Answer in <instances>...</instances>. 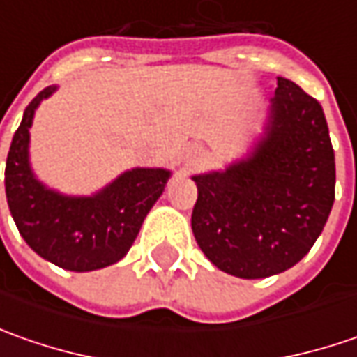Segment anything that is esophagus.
I'll use <instances>...</instances> for the list:
<instances>
[{
    "mask_svg": "<svg viewBox=\"0 0 357 357\" xmlns=\"http://www.w3.org/2000/svg\"><path fill=\"white\" fill-rule=\"evenodd\" d=\"M202 157H204V153H202V149H200L199 144L188 146V151H186V157H185L186 167H197L200 160H202Z\"/></svg>",
    "mask_w": 357,
    "mask_h": 357,
    "instance_id": "esophagus-1",
    "label": "esophagus"
}]
</instances>
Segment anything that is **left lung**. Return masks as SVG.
<instances>
[{
  "mask_svg": "<svg viewBox=\"0 0 357 357\" xmlns=\"http://www.w3.org/2000/svg\"><path fill=\"white\" fill-rule=\"evenodd\" d=\"M192 232L214 266L256 280L298 264L334 204L336 162L322 105L278 77L262 132L222 171L195 174Z\"/></svg>",
  "mask_w": 357,
  "mask_h": 357,
  "instance_id": "8db88e82",
  "label": "left lung"
}]
</instances>
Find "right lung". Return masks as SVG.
Wrapping results in <instances>:
<instances>
[{"instance_id": "add662e5", "label": "right lung", "mask_w": 357, "mask_h": 357, "mask_svg": "<svg viewBox=\"0 0 357 357\" xmlns=\"http://www.w3.org/2000/svg\"><path fill=\"white\" fill-rule=\"evenodd\" d=\"M55 91L57 85L45 87L27 105L13 135L6 162L7 204L33 252L65 270L91 272L125 258L172 172L135 167L87 197L65 195L39 181L29 160V129L37 107Z\"/></svg>"}]
</instances>
